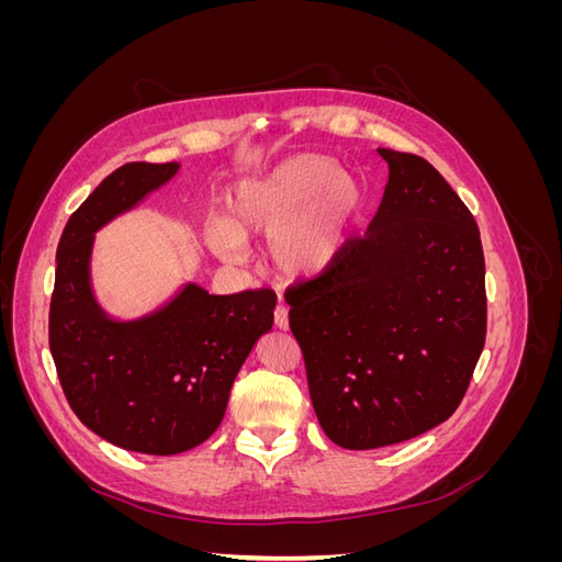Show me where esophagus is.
<instances>
[{
	"label": "esophagus",
	"instance_id": "esophagus-1",
	"mask_svg": "<svg viewBox=\"0 0 562 562\" xmlns=\"http://www.w3.org/2000/svg\"><path fill=\"white\" fill-rule=\"evenodd\" d=\"M274 326L279 330H288V307L283 302H279L277 310H274Z\"/></svg>",
	"mask_w": 562,
	"mask_h": 562
}]
</instances>
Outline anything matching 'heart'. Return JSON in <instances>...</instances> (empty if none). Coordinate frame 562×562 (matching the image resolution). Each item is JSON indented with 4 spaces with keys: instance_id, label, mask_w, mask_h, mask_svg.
I'll use <instances>...</instances> for the list:
<instances>
[{
    "instance_id": "1",
    "label": "heart",
    "mask_w": 562,
    "mask_h": 562,
    "mask_svg": "<svg viewBox=\"0 0 562 562\" xmlns=\"http://www.w3.org/2000/svg\"><path fill=\"white\" fill-rule=\"evenodd\" d=\"M363 206V190L318 155H300L262 178L236 182L223 223L206 227L209 246L223 260L244 255V239L269 234L267 258L281 277L314 279L339 258Z\"/></svg>"
}]
</instances>
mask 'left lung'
<instances>
[{
    "label": "left lung",
    "instance_id": "obj_1",
    "mask_svg": "<svg viewBox=\"0 0 562 562\" xmlns=\"http://www.w3.org/2000/svg\"><path fill=\"white\" fill-rule=\"evenodd\" d=\"M378 151L389 180L368 232L285 291L318 424L347 450L403 443L446 422L487 328L471 211L427 159Z\"/></svg>",
    "mask_w": 562,
    "mask_h": 562
}]
</instances>
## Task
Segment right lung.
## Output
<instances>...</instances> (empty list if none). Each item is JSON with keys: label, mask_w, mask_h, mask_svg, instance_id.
<instances>
[{"label": "right lung", "mask_w": 562, "mask_h": 562, "mask_svg": "<svg viewBox=\"0 0 562 562\" xmlns=\"http://www.w3.org/2000/svg\"><path fill=\"white\" fill-rule=\"evenodd\" d=\"M178 168L133 161L95 187L63 229L48 310V347L75 415L108 443L143 454L192 450L220 427L236 372L271 330L277 307L269 288L211 295L196 283L140 318L119 321L100 307L95 232Z\"/></svg>", "instance_id": "1"}]
</instances>
